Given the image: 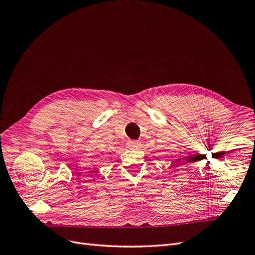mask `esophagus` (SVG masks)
Instances as JSON below:
<instances>
[{
    "label": "esophagus",
    "instance_id": "esophagus-1",
    "mask_svg": "<svg viewBox=\"0 0 255 255\" xmlns=\"http://www.w3.org/2000/svg\"><path fill=\"white\" fill-rule=\"evenodd\" d=\"M128 145L129 146V148H133V149H138L139 148V141L138 140H130L128 142Z\"/></svg>",
    "mask_w": 255,
    "mask_h": 255
}]
</instances>
